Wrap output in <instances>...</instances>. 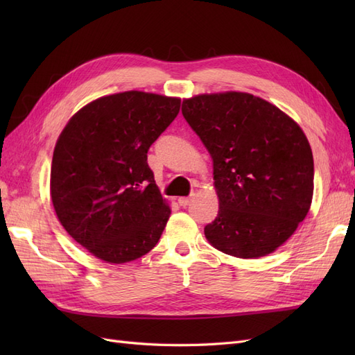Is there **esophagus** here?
I'll use <instances>...</instances> for the list:
<instances>
[{"instance_id":"esophagus-1","label":"esophagus","mask_w":355,"mask_h":355,"mask_svg":"<svg viewBox=\"0 0 355 355\" xmlns=\"http://www.w3.org/2000/svg\"><path fill=\"white\" fill-rule=\"evenodd\" d=\"M192 198H194V197H180L179 200H178V202H179V206H182V207H187L188 206V204L192 201Z\"/></svg>"}]
</instances>
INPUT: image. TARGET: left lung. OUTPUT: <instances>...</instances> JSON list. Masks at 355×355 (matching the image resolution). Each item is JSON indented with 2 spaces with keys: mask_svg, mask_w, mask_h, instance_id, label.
Instances as JSON below:
<instances>
[{
  "mask_svg": "<svg viewBox=\"0 0 355 355\" xmlns=\"http://www.w3.org/2000/svg\"><path fill=\"white\" fill-rule=\"evenodd\" d=\"M182 114L213 159L218 216L206 225L209 243L252 259L272 253L309 211L314 159L292 118L249 93L198 94Z\"/></svg>",
  "mask_w": 355,
  "mask_h": 355,
  "instance_id": "obj_1",
  "label": "left lung"
}]
</instances>
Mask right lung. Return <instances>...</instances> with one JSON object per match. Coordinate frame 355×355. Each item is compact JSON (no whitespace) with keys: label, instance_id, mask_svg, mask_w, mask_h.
<instances>
[{"label":"right lung","instance_id":"obj_1","mask_svg":"<svg viewBox=\"0 0 355 355\" xmlns=\"http://www.w3.org/2000/svg\"><path fill=\"white\" fill-rule=\"evenodd\" d=\"M179 110L178 98L132 90L90 102L63 128L51 161L53 207L93 256L125 263L158 243L170 207L146 154Z\"/></svg>","mask_w":355,"mask_h":355}]
</instances>
